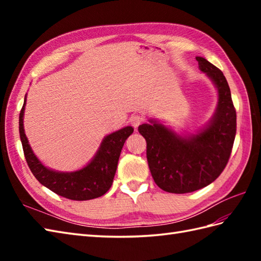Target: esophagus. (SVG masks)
<instances>
[{
  "instance_id": "34e87169",
  "label": "esophagus",
  "mask_w": 261,
  "mask_h": 261,
  "mask_svg": "<svg viewBox=\"0 0 261 261\" xmlns=\"http://www.w3.org/2000/svg\"><path fill=\"white\" fill-rule=\"evenodd\" d=\"M130 122H131V124L134 125L136 129L138 126H139L142 122H143V118L141 115H139V114H135V115H132L131 118H130Z\"/></svg>"
}]
</instances>
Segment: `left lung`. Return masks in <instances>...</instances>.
I'll use <instances>...</instances> for the list:
<instances>
[{
    "label": "left lung",
    "instance_id": "1",
    "mask_svg": "<svg viewBox=\"0 0 261 261\" xmlns=\"http://www.w3.org/2000/svg\"><path fill=\"white\" fill-rule=\"evenodd\" d=\"M198 67L218 90L212 120L196 135L181 137L157 121L138 130L147 141V160L154 182L168 193L184 194L210 185L229 162L237 132V113L222 71L203 57Z\"/></svg>",
    "mask_w": 261,
    "mask_h": 261
}]
</instances>
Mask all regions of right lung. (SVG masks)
Wrapping results in <instances>:
<instances>
[{"mask_svg":"<svg viewBox=\"0 0 261 261\" xmlns=\"http://www.w3.org/2000/svg\"><path fill=\"white\" fill-rule=\"evenodd\" d=\"M24 107L25 98L19 116L20 139L28 166L39 182L58 195L74 201H87L104 195L112 185L122 147L132 135L134 127L125 126L107 136L90 164L80 170L63 173L47 168L33 153L23 129Z\"/></svg>","mask_w":261,"mask_h":261,"instance_id":"add662e5","label":"right lung"}]
</instances>
